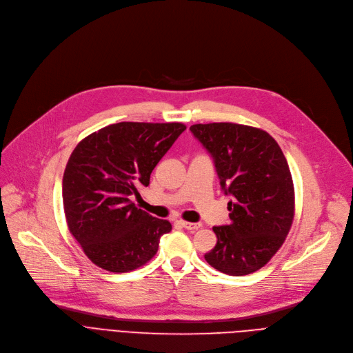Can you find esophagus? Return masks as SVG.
<instances>
[{
    "label": "esophagus",
    "instance_id": "esophagus-1",
    "mask_svg": "<svg viewBox=\"0 0 353 353\" xmlns=\"http://www.w3.org/2000/svg\"><path fill=\"white\" fill-rule=\"evenodd\" d=\"M181 225L185 228V230H190V231L199 230V228L202 226V223H199V222H186V221H181Z\"/></svg>",
    "mask_w": 353,
    "mask_h": 353
}]
</instances>
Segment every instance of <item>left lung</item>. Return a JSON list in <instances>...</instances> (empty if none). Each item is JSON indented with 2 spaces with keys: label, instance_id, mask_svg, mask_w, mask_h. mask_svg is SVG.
<instances>
[{
  "label": "left lung",
  "instance_id": "obj_1",
  "mask_svg": "<svg viewBox=\"0 0 353 353\" xmlns=\"http://www.w3.org/2000/svg\"><path fill=\"white\" fill-rule=\"evenodd\" d=\"M194 137L214 159L231 222L214 226L216 245L205 261L232 276L252 274L278 252L295 215L292 175L268 132L232 122L195 123Z\"/></svg>",
  "mask_w": 353,
  "mask_h": 353
}]
</instances>
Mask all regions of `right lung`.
<instances>
[{
  "instance_id": "obj_1",
  "label": "right lung",
  "mask_w": 353,
  "mask_h": 353,
  "mask_svg": "<svg viewBox=\"0 0 353 353\" xmlns=\"http://www.w3.org/2000/svg\"><path fill=\"white\" fill-rule=\"evenodd\" d=\"M186 130L181 122H118L82 139L62 178L68 230L92 263L130 272L151 261L159 238L172 230L167 219L138 210L139 183Z\"/></svg>"
}]
</instances>
